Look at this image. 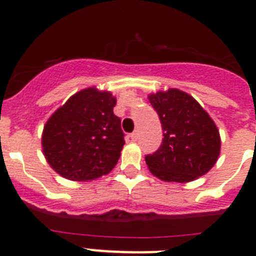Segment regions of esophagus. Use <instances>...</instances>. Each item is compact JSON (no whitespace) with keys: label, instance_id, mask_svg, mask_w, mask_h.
<instances>
[{"label":"esophagus","instance_id":"obj_1","mask_svg":"<svg viewBox=\"0 0 256 256\" xmlns=\"http://www.w3.org/2000/svg\"><path fill=\"white\" fill-rule=\"evenodd\" d=\"M137 137H138V133L137 132H133L132 134H130V138H132V141H137Z\"/></svg>","mask_w":256,"mask_h":256}]
</instances>
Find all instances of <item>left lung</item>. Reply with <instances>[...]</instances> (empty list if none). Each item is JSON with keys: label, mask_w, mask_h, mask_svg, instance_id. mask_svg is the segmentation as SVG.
<instances>
[{"label": "left lung", "mask_w": 256, "mask_h": 256, "mask_svg": "<svg viewBox=\"0 0 256 256\" xmlns=\"http://www.w3.org/2000/svg\"><path fill=\"white\" fill-rule=\"evenodd\" d=\"M164 130L160 148L144 160L151 173L164 182L198 180L214 166L220 154L216 123L200 104L177 88L148 94Z\"/></svg>", "instance_id": "8db88e82"}]
</instances>
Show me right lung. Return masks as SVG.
<instances>
[{"mask_svg":"<svg viewBox=\"0 0 256 256\" xmlns=\"http://www.w3.org/2000/svg\"><path fill=\"white\" fill-rule=\"evenodd\" d=\"M116 98L90 87L76 92L46 122L42 148L47 162L70 180H97L110 173L124 144Z\"/></svg>","mask_w":256,"mask_h":256,"instance_id":"right-lung-1","label":"right lung"}]
</instances>
